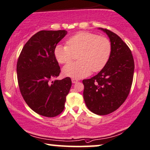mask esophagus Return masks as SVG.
I'll use <instances>...</instances> for the list:
<instances>
[{
  "mask_svg": "<svg viewBox=\"0 0 150 150\" xmlns=\"http://www.w3.org/2000/svg\"><path fill=\"white\" fill-rule=\"evenodd\" d=\"M71 81H72V83H76L77 82H79V80H78V79H72Z\"/></svg>",
  "mask_w": 150,
  "mask_h": 150,
  "instance_id": "obj_1",
  "label": "esophagus"
}]
</instances>
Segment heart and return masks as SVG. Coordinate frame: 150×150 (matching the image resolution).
Returning a JSON list of instances; mask_svg holds the SVG:
<instances>
[{
  "label": "heart",
  "instance_id": "b5f03b06",
  "mask_svg": "<svg viewBox=\"0 0 150 150\" xmlns=\"http://www.w3.org/2000/svg\"><path fill=\"white\" fill-rule=\"evenodd\" d=\"M111 51V43L106 37L81 32L68 39L67 45H57L53 53L60 64L69 63L74 54L78 53L79 61L66 65L62 71L67 76L79 79L88 76L91 71L102 69L110 58Z\"/></svg>",
  "mask_w": 150,
  "mask_h": 150
}]
</instances>
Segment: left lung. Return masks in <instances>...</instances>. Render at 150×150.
I'll use <instances>...</instances> for the list:
<instances>
[{"mask_svg": "<svg viewBox=\"0 0 150 150\" xmlns=\"http://www.w3.org/2000/svg\"><path fill=\"white\" fill-rule=\"evenodd\" d=\"M99 29L110 38L111 54L99 74L83 80V98L90 111L105 115L120 108L128 97L134 78V60L132 51L117 35L108 29Z\"/></svg>", "mask_w": 150, "mask_h": 150, "instance_id": "obj_1", "label": "left lung"}]
</instances>
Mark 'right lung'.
<instances>
[{
	"label": "right lung",
	"mask_w": 150,
	"mask_h": 150,
	"mask_svg": "<svg viewBox=\"0 0 150 150\" xmlns=\"http://www.w3.org/2000/svg\"><path fill=\"white\" fill-rule=\"evenodd\" d=\"M66 30H41L25 43L16 64L18 84L28 106L33 111L53 117L63 111L71 80L58 77L60 68L53 51Z\"/></svg>",
	"instance_id": "right-lung-1"
}]
</instances>
